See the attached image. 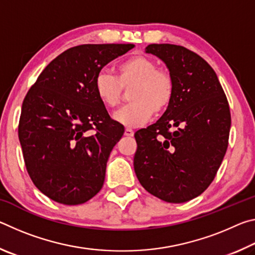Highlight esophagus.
Returning <instances> with one entry per match:
<instances>
[{
  "instance_id": "obj_1",
  "label": "esophagus",
  "mask_w": 255,
  "mask_h": 255,
  "mask_svg": "<svg viewBox=\"0 0 255 255\" xmlns=\"http://www.w3.org/2000/svg\"><path fill=\"white\" fill-rule=\"evenodd\" d=\"M125 136H128V137L133 136V130H132V129H130V128L125 129Z\"/></svg>"
}]
</instances>
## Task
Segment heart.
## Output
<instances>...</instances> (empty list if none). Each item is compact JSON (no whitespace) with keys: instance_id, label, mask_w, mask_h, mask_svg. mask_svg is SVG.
<instances>
[{"instance_id":"b5f03b06","label":"heart","mask_w":255,"mask_h":255,"mask_svg":"<svg viewBox=\"0 0 255 255\" xmlns=\"http://www.w3.org/2000/svg\"><path fill=\"white\" fill-rule=\"evenodd\" d=\"M132 86L128 106L115 112L116 122L127 127L145 124L153 114L161 115L174 98V80L169 72L157 68V64L143 55L124 60L117 67V77L106 70L98 73L94 91L103 106L116 108L123 96V89Z\"/></svg>"}]
</instances>
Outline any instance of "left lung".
Wrapping results in <instances>:
<instances>
[{"label": "left lung", "instance_id": "1", "mask_svg": "<svg viewBox=\"0 0 255 255\" xmlns=\"http://www.w3.org/2000/svg\"><path fill=\"white\" fill-rule=\"evenodd\" d=\"M145 51L165 64L175 92L162 117L135 132L133 169L149 193L181 204L201 195L221 166L230 106L215 71L199 55L171 44L148 45Z\"/></svg>", "mask_w": 255, "mask_h": 255}]
</instances>
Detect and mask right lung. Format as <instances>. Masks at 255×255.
<instances>
[{"mask_svg":"<svg viewBox=\"0 0 255 255\" xmlns=\"http://www.w3.org/2000/svg\"><path fill=\"white\" fill-rule=\"evenodd\" d=\"M133 45L73 47L45 67L25 96L19 140L33 184L64 205H80L100 191L108 158L124 126L108 115L94 80Z\"/></svg>","mask_w":255,"mask_h":255,"instance_id":"right-lung-1","label":"right lung"}]
</instances>
